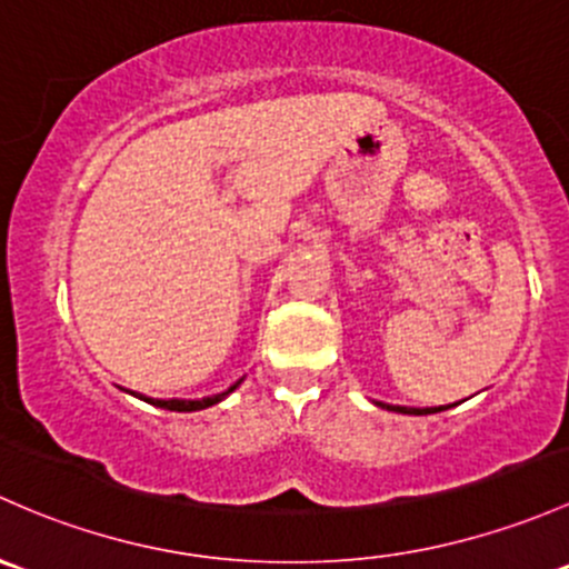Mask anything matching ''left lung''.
<instances>
[{"label":"left lung","mask_w":569,"mask_h":569,"mask_svg":"<svg viewBox=\"0 0 569 569\" xmlns=\"http://www.w3.org/2000/svg\"><path fill=\"white\" fill-rule=\"evenodd\" d=\"M381 409H392V411H400V415H433V411H445L450 409V406H439V409H406V406H387V403H379Z\"/></svg>","instance_id":"obj_1"}]
</instances>
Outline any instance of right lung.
I'll use <instances>...</instances> for the list:
<instances>
[{
  "instance_id": "obj_1",
  "label": "right lung",
  "mask_w": 569,
  "mask_h": 569,
  "mask_svg": "<svg viewBox=\"0 0 569 569\" xmlns=\"http://www.w3.org/2000/svg\"><path fill=\"white\" fill-rule=\"evenodd\" d=\"M237 385H239V381H237ZM237 385L231 387L229 392H234ZM229 392H220V395H212V398H201V400H154V398H143V400H147V403H152V406H160V409H169V411H199V409H207V406H214L218 400H223ZM139 398H141V395H139Z\"/></svg>"
}]
</instances>
